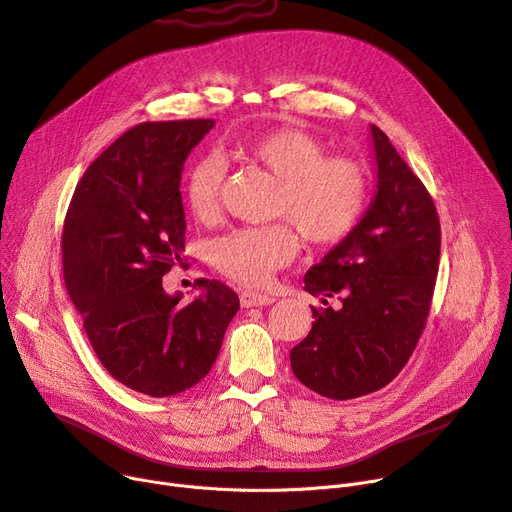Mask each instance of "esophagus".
<instances>
[{"instance_id":"obj_1","label":"esophagus","mask_w":512,"mask_h":512,"mask_svg":"<svg viewBox=\"0 0 512 512\" xmlns=\"http://www.w3.org/2000/svg\"><path fill=\"white\" fill-rule=\"evenodd\" d=\"M276 299L270 297V294H259V292H242L240 294V303L245 307H263V305H272Z\"/></svg>"}]
</instances>
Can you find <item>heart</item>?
I'll use <instances>...</instances> for the list:
<instances>
[{"label": "heart", "mask_w": 512, "mask_h": 512, "mask_svg": "<svg viewBox=\"0 0 512 512\" xmlns=\"http://www.w3.org/2000/svg\"><path fill=\"white\" fill-rule=\"evenodd\" d=\"M236 151L278 178L272 215L290 222L313 247L344 240L361 222L369 201L365 166L348 155H326V145L301 128L282 126L242 139ZM226 166L218 155L193 161L184 176V199L201 222L220 213ZM286 222L234 230L213 245V263L232 282L261 288L297 251Z\"/></svg>", "instance_id": "obj_1"}]
</instances>
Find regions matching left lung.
Returning a JSON list of instances; mask_svg holds the SVG:
<instances>
[{
    "mask_svg": "<svg viewBox=\"0 0 512 512\" xmlns=\"http://www.w3.org/2000/svg\"><path fill=\"white\" fill-rule=\"evenodd\" d=\"M378 191L363 220L305 274L324 307L290 351L309 390L348 400L390 384L407 365L432 307L440 265V218L425 184L390 139L371 126ZM338 298L334 310L327 305Z\"/></svg>",
    "mask_w": 512,
    "mask_h": 512,
    "instance_id": "left-lung-1",
    "label": "left lung"
}]
</instances>
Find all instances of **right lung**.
Returning <instances> with one entry per match:
<instances>
[{
	"label": "right lung",
	"instance_id": "obj_1",
	"mask_svg": "<svg viewBox=\"0 0 512 512\" xmlns=\"http://www.w3.org/2000/svg\"><path fill=\"white\" fill-rule=\"evenodd\" d=\"M213 120L143 122L107 147L76 184L64 232V282L89 342L114 380L164 398L199 384L222 348L238 294L199 280L178 305L161 284L182 265L180 172Z\"/></svg>",
	"mask_w": 512,
	"mask_h": 512
}]
</instances>
